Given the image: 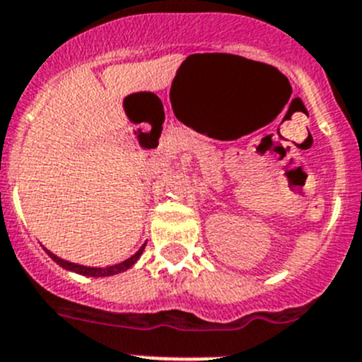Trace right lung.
Instances as JSON below:
<instances>
[{
    "instance_id": "obj_1",
    "label": "right lung",
    "mask_w": 362,
    "mask_h": 362,
    "mask_svg": "<svg viewBox=\"0 0 362 362\" xmlns=\"http://www.w3.org/2000/svg\"><path fill=\"white\" fill-rule=\"evenodd\" d=\"M144 246L146 245L141 246L139 252L135 253V255H132V257L127 259L124 262H119V264H116V266H109V268H87V266H80V264H74V262H67V261H64V259H59L57 255L49 253L48 250H46V252H48V255L57 262V264H60L62 268L69 269V272L80 273V275H87V276H109V275H116V273L124 272V269H128L130 266H134L135 261L141 257V253H143Z\"/></svg>"
}]
</instances>
